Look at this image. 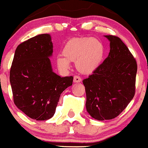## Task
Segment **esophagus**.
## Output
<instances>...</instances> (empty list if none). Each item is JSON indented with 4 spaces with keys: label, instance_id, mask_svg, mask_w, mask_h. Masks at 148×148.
Returning <instances> with one entry per match:
<instances>
[{
    "label": "esophagus",
    "instance_id": "obj_1",
    "mask_svg": "<svg viewBox=\"0 0 148 148\" xmlns=\"http://www.w3.org/2000/svg\"><path fill=\"white\" fill-rule=\"evenodd\" d=\"M73 81H74V83H79L81 81V78L79 76H78V75H75Z\"/></svg>",
    "mask_w": 148,
    "mask_h": 148
}]
</instances>
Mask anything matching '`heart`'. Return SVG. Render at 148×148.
I'll list each match as a JSON object with an SVG mask.
<instances>
[{
	"instance_id": "b5f03b06",
	"label": "heart",
	"mask_w": 148,
	"mask_h": 148,
	"mask_svg": "<svg viewBox=\"0 0 148 148\" xmlns=\"http://www.w3.org/2000/svg\"><path fill=\"white\" fill-rule=\"evenodd\" d=\"M62 55L57 59L60 68L67 70L70 62H75L82 74L89 75L98 68L105 55V46L101 40L92 37L75 38L69 40L62 49Z\"/></svg>"
}]
</instances>
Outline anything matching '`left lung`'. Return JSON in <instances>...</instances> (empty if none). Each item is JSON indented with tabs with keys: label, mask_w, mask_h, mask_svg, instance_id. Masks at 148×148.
<instances>
[{
	"label": "left lung",
	"mask_w": 148,
	"mask_h": 148,
	"mask_svg": "<svg viewBox=\"0 0 148 148\" xmlns=\"http://www.w3.org/2000/svg\"><path fill=\"white\" fill-rule=\"evenodd\" d=\"M105 37L110 40L109 55L83 81L86 110L98 121L110 120L120 115L133 99L136 89V60L119 37Z\"/></svg>",
	"instance_id": "left-lung-1"
}]
</instances>
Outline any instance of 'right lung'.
Returning a JSON list of instances; mask_svg holds the SVG:
<instances>
[{"instance_id":"add662e5","label":"right lung","mask_w":148,"mask_h":148,"mask_svg":"<svg viewBox=\"0 0 148 148\" xmlns=\"http://www.w3.org/2000/svg\"><path fill=\"white\" fill-rule=\"evenodd\" d=\"M50 35L41 34L19 45L10 70L14 102L25 115L46 121L54 115L60 95L73 77H60L52 70Z\"/></svg>"}]
</instances>
